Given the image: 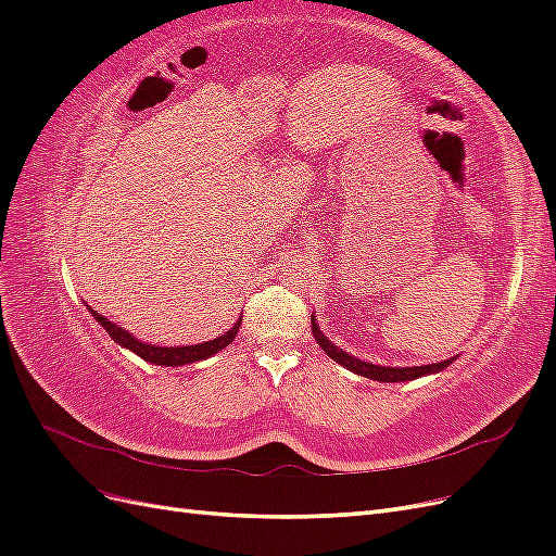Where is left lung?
I'll return each mask as SVG.
<instances>
[{
    "label": "left lung",
    "mask_w": 556,
    "mask_h": 556,
    "mask_svg": "<svg viewBox=\"0 0 556 556\" xmlns=\"http://www.w3.org/2000/svg\"><path fill=\"white\" fill-rule=\"evenodd\" d=\"M311 329H313V336L317 345L323 348L327 352V357H331L333 362H339L343 368H348V371L357 374V376H364V378H371V380H378V382H408V380H417L422 376H433L443 371V368H447L454 359L457 357H450L445 362H439V364H425V366H380V364H371V362H364V359H357L352 357L350 352H345L343 348H339L336 343H331L327 336L323 333V329H319L317 319H315V313L311 315Z\"/></svg>",
    "instance_id": "left-lung-1"
}]
</instances>
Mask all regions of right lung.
Returning <instances> with one entry per match:
<instances>
[{
    "instance_id": "1",
    "label": "right lung",
    "mask_w": 556,
    "mask_h": 556,
    "mask_svg": "<svg viewBox=\"0 0 556 556\" xmlns=\"http://www.w3.org/2000/svg\"><path fill=\"white\" fill-rule=\"evenodd\" d=\"M88 313L97 319L99 325H102L111 339L121 345V348H127L129 352H134V355H139L143 362H150L155 366H185V364H194V362H201V359H208L213 357L215 352L225 350L231 341L233 336H237L239 327H241V319L243 315L237 319V325H233L229 331H225L223 336H217V339L213 341H206V343H197V345H176V348H166V345H153V343H146L141 339H137V336H131L127 329H123L121 325L111 323L109 317L99 315L94 308L88 306Z\"/></svg>"
}]
</instances>
